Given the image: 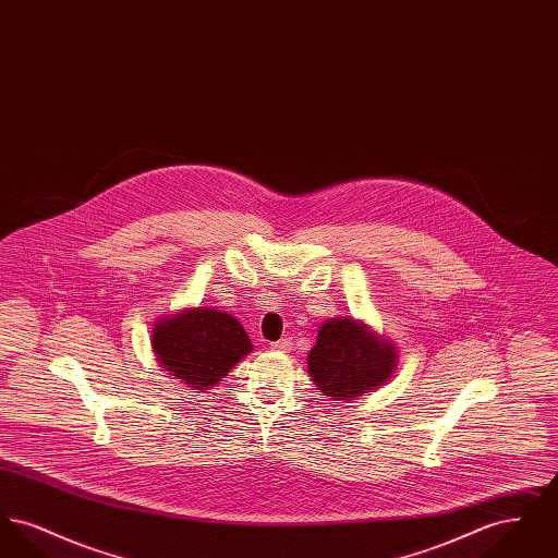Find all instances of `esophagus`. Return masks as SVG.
Returning a JSON list of instances; mask_svg holds the SVG:
<instances>
[{"label":"esophagus","instance_id":"obj_1","mask_svg":"<svg viewBox=\"0 0 558 558\" xmlns=\"http://www.w3.org/2000/svg\"><path fill=\"white\" fill-rule=\"evenodd\" d=\"M271 347H274V349H282V351H287V349L291 347V339H280V341H276Z\"/></svg>","mask_w":558,"mask_h":558}]
</instances>
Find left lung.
Returning a JSON list of instances; mask_svg holds the SVG:
<instances>
[{"label": "left lung", "instance_id": "obj_1", "mask_svg": "<svg viewBox=\"0 0 558 558\" xmlns=\"http://www.w3.org/2000/svg\"><path fill=\"white\" fill-rule=\"evenodd\" d=\"M396 347L355 319H328L307 355L310 376L332 399H351L383 385L396 371Z\"/></svg>", "mask_w": 558, "mask_h": 558}]
</instances>
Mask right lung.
<instances>
[{
    "label": "right lung",
    "instance_id": "add662e5",
    "mask_svg": "<svg viewBox=\"0 0 558 558\" xmlns=\"http://www.w3.org/2000/svg\"><path fill=\"white\" fill-rule=\"evenodd\" d=\"M153 349L162 368L187 387L209 389L251 353V339L236 318L215 310H187L153 328Z\"/></svg>",
    "mask_w": 558,
    "mask_h": 558
}]
</instances>
